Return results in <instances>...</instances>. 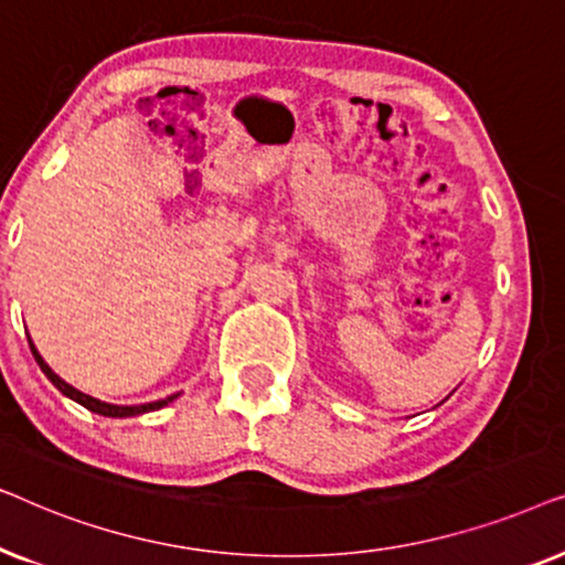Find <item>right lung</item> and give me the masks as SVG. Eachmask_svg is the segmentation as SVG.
<instances>
[{"label":"right lung","instance_id":"obj_1","mask_svg":"<svg viewBox=\"0 0 565 565\" xmlns=\"http://www.w3.org/2000/svg\"><path fill=\"white\" fill-rule=\"evenodd\" d=\"M30 350H33V358H35V362L38 365H41V370L45 375H49V381L56 385V388L64 393V396H68V398H74L76 404H82L84 408H89V412H95V414H103V416H136V414H146V412H157V408H161V406H167L169 401H174L177 396H167V398H161V401H153V404H141V406H115V404H105V401H99V398H92V396H87V393H82V391H76L74 385H68L66 381H61V377L53 373V370L45 365V360L41 358V354H38V350H35V344L30 342Z\"/></svg>","mask_w":565,"mask_h":565}]
</instances>
